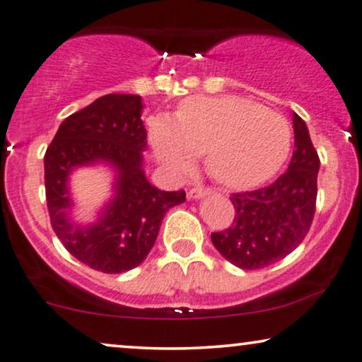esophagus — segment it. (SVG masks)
Returning a JSON list of instances; mask_svg holds the SVG:
<instances>
[{"mask_svg":"<svg viewBox=\"0 0 362 362\" xmlns=\"http://www.w3.org/2000/svg\"><path fill=\"white\" fill-rule=\"evenodd\" d=\"M209 192H211V190H209V189H204V187L195 185V187H192V189L189 190V192H187V197L197 200V199H200V197H204V195H207Z\"/></svg>","mask_w":362,"mask_h":362,"instance_id":"obj_1","label":"esophagus"}]
</instances>
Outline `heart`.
<instances>
[{
  "mask_svg": "<svg viewBox=\"0 0 362 362\" xmlns=\"http://www.w3.org/2000/svg\"><path fill=\"white\" fill-rule=\"evenodd\" d=\"M288 121L238 95H197L180 104L175 119L150 121L156 158L173 172L190 170L206 155L209 175L229 189H250L272 178L290 151Z\"/></svg>",
  "mask_w": 362,
  "mask_h": 362,
  "instance_id": "obj_1",
  "label": "heart"
}]
</instances>
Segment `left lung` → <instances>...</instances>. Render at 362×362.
Masks as SVG:
<instances>
[{
	"mask_svg": "<svg viewBox=\"0 0 362 362\" xmlns=\"http://www.w3.org/2000/svg\"><path fill=\"white\" fill-rule=\"evenodd\" d=\"M295 151L288 170L272 185L233 194L230 228L212 233V245L243 269H259L276 263L297 247L310 229L317 200L320 160L312 145L305 121L291 115Z\"/></svg>",
	"mask_w": 362,
	"mask_h": 362,
	"instance_id": "left-lung-1",
	"label": "left lung"
}]
</instances>
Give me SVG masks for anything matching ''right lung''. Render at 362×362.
Returning a JSON list of instances; mask_svg holds the SVG:
<instances>
[{"label":"right lung","instance_id":"right-lung-1","mask_svg":"<svg viewBox=\"0 0 362 362\" xmlns=\"http://www.w3.org/2000/svg\"><path fill=\"white\" fill-rule=\"evenodd\" d=\"M141 112V95H103L65 117L43 158L52 228L74 258L103 273H123L145 261L168 209L185 202L184 190L165 192L148 182ZM94 164L113 170V195L94 223L82 225L71 217L70 175Z\"/></svg>","mask_w":362,"mask_h":362}]
</instances>
